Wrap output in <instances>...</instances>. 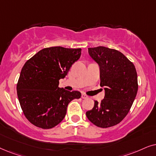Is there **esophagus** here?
<instances>
[{"instance_id":"esophagus-1","label":"esophagus","mask_w":156,"mask_h":156,"mask_svg":"<svg viewBox=\"0 0 156 156\" xmlns=\"http://www.w3.org/2000/svg\"><path fill=\"white\" fill-rule=\"evenodd\" d=\"M81 98H82L83 99H87V98H88V95H85V94H82Z\"/></svg>"}]
</instances>
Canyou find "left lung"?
I'll list each match as a JSON object with an SVG mask.
<instances>
[{"mask_svg": "<svg viewBox=\"0 0 156 156\" xmlns=\"http://www.w3.org/2000/svg\"><path fill=\"white\" fill-rule=\"evenodd\" d=\"M88 54L99 66L101 87L105 97L94 101L86 112L91 123L100 128L119 123L129 112L138 92V76L133 63L123 53L104 46L89 48Z\"/></svg>", "mask_w": 156, "mask_h": 156, "instance_id": "obj_1", "label": "left lung"}]
</instances>
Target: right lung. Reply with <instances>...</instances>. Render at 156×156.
I'll use <instances>...</instances> for the list:
<instances>
[{
    "instance_id": "obj_1",
    "label": "right lung",
    "mask_w": 156,
    "mask_h": 156,
    "mask_svg": "<svg viewBox=\"0 0 156 156\" xmlns=\"http://www.w3.org/2000/svg\"><path fill=\"white\" fill-rule=\"evenodd\" d=\"M80 55V48H46L24 64L17 94L25 116L34 126L43 129L55 127L65 118L68 103L81 96L79 91L58 87L59 80L65 78Z\"/></svg>"
}]
</instances>
